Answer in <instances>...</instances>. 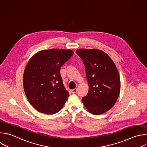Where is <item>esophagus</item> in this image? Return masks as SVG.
Here are the masks:
<instances>
[{
    "instance_id": "1",
    "label": "esophagus",
    "mask_w": 147,
    "mask_h": 147,
    "mask_svg": "<svg viewBox=\"0 0 147 147\" xmlns=\"http://www.w3.org/2000/svg\"><path fill=\"white\" fill-rule=\"evenodd\" d=\"M71 91H72V92L73 94H75V93H76L77 91H78V88H74V89L72 90Z\"/></svg>"
}]
</instances>
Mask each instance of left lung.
<instances>
[{
  "label": "left lung",
  "instance_id": "1",
  "mask_svg": "<svg viewBox=\"0 0 147 147\" xmlns=\"http://www.w3.org/2000/svg\"><path fill=\"white\" fill-rule=\"evenodd\" d=\"M76 53L85 66L89 86L83 103L92 114L104 113L114 105L119 94L121 83L116 66L100 50L80 49Z\"/></svg>",
  "mask_w": 147,
  "mask_h": 147
}]
</instances>
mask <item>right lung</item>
Instances as JSON below:
<instances>
[{"label":"right lung","instance_id":"obj_1","mask_svg":"<svg viewBox=\"0 0 147 147\" xmlns=\"http://www.w3.org/2000/svg\"><path fill=\"white\" fill-rule=\"evenodd\" d=\"M73 54L69 49H52L38 52L28 61L24 88L28 100L38 111L53 114L63 108L69 93L60 70Z\"/></svg>","mask_w":147,"mask_h":147}]
</instances>
